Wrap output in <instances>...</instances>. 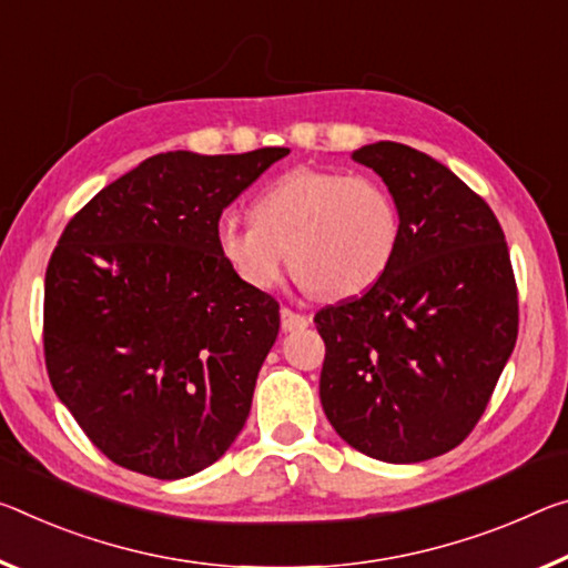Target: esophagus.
Instances as JSON below:
<instances>
[{
    "label": "esophagus",
    "mask_w": 568,
    "mask_h": 568,
    "mask_svg": "<svg viewBox=\"0 0 568 568\" xmlns=\"http://www.w3.org/2000/svg\"><path fill=\"white\" fill-rule=\"evenodd\" d=\"M311 323L308 316H303V313H295L291 308H283L281 311V326L283 331H298V328H305Z\"/></svg>",
    "instance_id": "1"
}]
</instances>
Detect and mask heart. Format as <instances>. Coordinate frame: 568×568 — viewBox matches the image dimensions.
Here are the masks:
<instances>
[{
  "instance_id": "heart-1",
  "label": "heart",
  "mask_w": 568,
  "mask_h": 568,
  "mask_svg": "<svg viewBox=\"0 0 568 568\" xmlns=\"http://www.w3.org/2000/svg\"><path fill=\"white\" fill-rule=\"evenodd\" d=\"M399 237L397 200L379 179L328 169L287 171L252 202V222L222 217L214 232L242 283L270 291L291 263L295 281L321 301L368 291L389 270Z\"/></svg>"
}]
</instances>
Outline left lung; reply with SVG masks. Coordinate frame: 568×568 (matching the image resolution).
I'll return each instance as SVG.
<instances>
[{
  "label": "left lung",
  "mask_w": 568,
  "mask_h": 568,
  "mask_svg": "<svg viewBox=\"0 0 568 568\" xmlns=\"http://www.w3.org/2000/svg\"><path fill=\"white\" fill-rule=\"evenodd\" d=\"M402 214L397 255L366 293L326 305L321 404L341 439L422 463L478 425L518 338V287L498 217L445 164L404 143L354 151Z\"/></svg>",
  "instance_id": "8db88e82"
}]
</instances>
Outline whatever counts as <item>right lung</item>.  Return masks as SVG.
Instances as JSON below:
<instances>
[{"instance_id": "1", "label": "right lung", "mask_w": 568, "mask_h": 568, "mask_svg": "<svg viewBox=\"0 0 568 568\" xmlns=\"http://www.w3.org/2000/svg\"><path fill=\"white\" fill-rule=\"evenodd\" d=\"M287 154H156L62 230L44 273V366L111 463L179 480L217 463L245 427L281 303L240 281L214 232Z\"/></svg>"}]
</instances>
